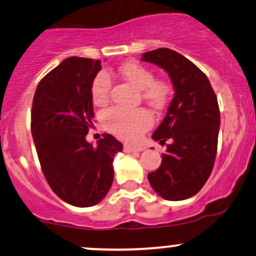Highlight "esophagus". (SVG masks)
Segmentation results:
<instances>
[{
  "label": "esophagus",
  "mask_w": 256,
  "mask_h": 256,
  "mask_svg": "<svg viewBox=\"0 0 256 256\" xmlns=\"http://www.w3.org/2000/svg\"><path fill=\"white\" fill-rule=\"evenodd\" d=\"M124 150L126 153H138V152L144 150L143 146H131V144H125L124 146Z\"/></svg>",
  "instance_id": "esophagus-1"
}]
</instances>
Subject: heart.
Here are the masks:
<instances>
[{
    "label": "heart",
    "mask_w": 256,
    "mask_h": 256,
    "mask_svg": "<svg viewBox=\"0 0 256 256\" xmlns=\"http://www.w3.org/2000/svg\"><path fill=\"white\" fill-rule=\"evenodd\" d=\"M120 75L134 87L142 92L143 100L156 109H162L170 100L171 90L165 81L154 80L150 69L138 63L124 64L119 69ZM112 80L104 72H98L91 84V97L94 104L100 106L108 102ZM102 122L106 130L124 140L138 138L152 125V116L146 109H122L113 106L102 114Z\"/></svg>",
    "instance_id": "b5f03b06"
}]
</instances>
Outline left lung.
Returning <instances> with one entry per match:
<instances>
[{
  "label": "left lung",
  "mask_w": 256,
  "mask_h": 256,
  "mask_svg": "<svg viewBox=\"0 0 256 256\" xmlns=\"http://www.w3.org/2000/svg\"><path fill=\"white\" fill-rule=\"evenodd\" d=\"M141 60L164 69L175 92L152 134L162 144L170 143L160 166L148 174V181L162 198L184 200L202 190L214 166L220 130L218 98L206 75L175 50H150Z\"/></svg>",
  "instance_id": "1"
}]
</instances>
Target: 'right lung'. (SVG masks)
I'll return each instance as SVG.
<instances>
[{
    "instance_id": "add662e5",
    "label": "right lung",
    "mask_w": 256,
    "mask_h": 256,
    "mask_svg": "<svg viewBox=\"0 0 256 256\" xmlns=\"http://www.w3.org/2000/svg\"><path fill=\"white\" fill-rule=\"evenodd\" d=\"M100 60L70 57L50 70L36 88L32 134L50 187L70 206H96L110 190L113 160L122 142L104 134L86 141L94 114L91 84Z\"/></svg>"
}]
</instances>
